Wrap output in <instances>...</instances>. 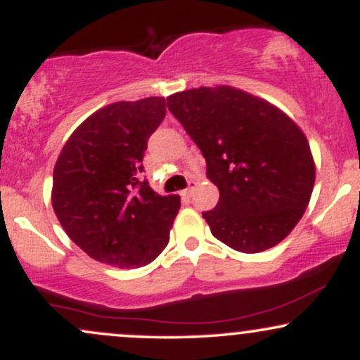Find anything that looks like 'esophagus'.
<instances>
[{
	"label": "esophagus",
	"instance_id": "obj_1",
	"mask_svg": "<svg viewBox=\"0 0 360 360\" xmlns=\"http://www.w3.org/2000/svg\"><path fill=\"white\" fill-rule=\"evenodd\" d=\"M194 189H196V183H194V181H191L188 188H186L184 191H181V196H183V198H191V194H193Z\"/></svg>",
	"mask_w": 360,
	"mask_h": 360
}]
</instances>
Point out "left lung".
Segmentation results:
<instances>
[{"label":"left lung","mask_w":360,"mask_h":360,"mask_svg":"<svg viewBox=\"0 0 360 360\" xmlns=\"http://www.w3.org/2000/svg\"><path fill=\"white\" fill-rule=\"evenodd\" d=\"M167 106L206 159L220 201L203 213L213 237L257 254L301 220L315 186L308 139L272 103L232 86L167 96Z\"/></svg>","instance_id":"1"}]
</instances>
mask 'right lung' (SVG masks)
I'll use <instances>...</instances> for the list:
<instances>
[{
	"label": "right lung",
	"instance_id": "1",
	"mask_svg": "<svg viewBox=\"0 0 360 360\" xmlns=\"http://www.w3.org/2000/svg\"><path fill=\"white\" fill-rule=\"evenodd\" d=\"M164 117V98L111 103L86 118L57 157L53 212L98 262L137 269L169 243L181 198L160 196L140 179L147 140Z\"/></svg>",
	"mask_w": 360,
	"mask_h": 360
}]
</instances>
